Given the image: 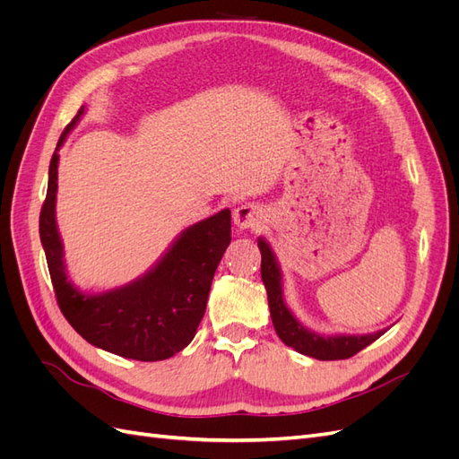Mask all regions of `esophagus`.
<instances>
[{
  "mask_svg": "<svg viewBox=\"0 0 459 459\" xmlns=\"http://www.w3.org/2000/svg\"><path fill=\"white\" fill-rule=\"evenodd\" d=\"M233 221L235 226L241 230H248V228L255 230L262 224V211L256 204H251V203L241 204L233 211Z\"/></svg>",
  "mask_w": 459,
  "mask_h": 459,
  "instance_id": "obj_1",
  "label": "esophagus"
}]
</instances>
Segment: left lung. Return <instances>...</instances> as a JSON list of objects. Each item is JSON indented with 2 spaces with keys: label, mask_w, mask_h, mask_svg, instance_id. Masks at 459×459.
Returning a JSON list of instances; mask_svg holds the SVG:
<instances>
[{
  "label": "left lung",
  "mask_w": 459,
  "mask_h": 459,
  "mask_svg": "<svg viewBox=\"0 0 459 459\" xmlns=\"http://www.w3.org/2000/svg\"><path fill=\"white\" fill-rule=\"evenodd\" d=\"M258 248L262 255L260 273L268 293L272 324L275 327L277 337L287 346H290V349L316 359H344L366 349L368 344L377 341L386 331L383 329L377 333H368V335H319V333L307 329L293 316V312L287 308L283 300L281 270L275 260L272 247L266 243V239L260 238Z\"/></svg>",
  "instance_id": "obj_1"
}]
</instances>
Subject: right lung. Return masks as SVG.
<instances>
[{"label": "right lung", "mask_w": 459, "mask_h": 459, "mask_svg": "<svg viewBox=\"0 0 459 459\" xmlns=\"http://www.w3.org/2000/svg\"><path fill=\"white\" fill-rule=\"evenodd\" d=\"M84 108L80 107L59 137L49 162L48 195L39 212V239L55 297L68 324L90 344L122 358L159 362L184 351L195 337L214 272L231 241V212L224 208L184 230L155 266L137 280L105 293L80 290L66 273L55 201L57 151L80 122Z\"/></svg>", "instance_id": "obj_1"}]
</instances>
